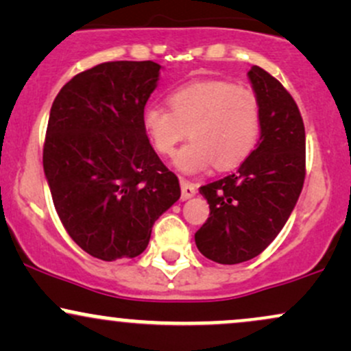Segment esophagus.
Returning <instances> with one entry per match:
<instances>
[{
    "label": "esophagus",
    "instance_id": "34e87169",
    "mask_svg": "<svg viewBox=\"0 0 351 351\" xmlns=\"http://www.w3.org/2000/svg\"><path fill=\"white\" fill-rule=\"evenodd\" d=\"M181 184V199H189L196 195V186L188 180H180Z\"/></svg>",
    "mask_w": 351,
    "mask_h": 351
}]
</instances>
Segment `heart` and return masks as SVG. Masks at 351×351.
<instances>
[{"label": "heart", "instance_id": "b5f03b06", "mask_svg": "<svg viewBox=\"0 0 351 351\" xmlns=\"http://www.w3.org/2000/svg\"><path fill=\"white\" fill-rule=\"evenodd\" d=\"M170 107L150 104L143 125L160 155L171 156L188 130L191 142L175 158L183 173L206 170L216 162L221 170L243 163L261 134V100L251 87L231 80L209 79L186 84L168 97Z\"/></svg>", "mask_w": 351, "mask_h": 351}]
</instances>
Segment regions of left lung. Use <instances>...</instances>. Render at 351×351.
<instances>
[{"instance_id":"left-lung-1","label":"left lung","mask_w":351,"mask_h":351,"mask_svg":"<svg viewBox=\"0 0 351 351\" xmlns=\"http://www.w3.org/2000/svg\"><path fill=\"white\" fill-rule=\"evenodd\" d=\"M261 100V138L237 171L199 188L209 217L195 234L217 264L259 256L295 208L305 180V128L295 100L269 72H247Z\"/></svg>"}]
</instances>
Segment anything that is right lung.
<instances>
[{"mask_svg":"<svg viewBox=\"0 0 351 351\" xmlns=\"http://www.w3.org/2000/svg\"><path fill=\"white\" fill-rule=\"evenodd\" d=\"M162 66L114 60L74 75L51 107L44 175L58 216L92 257L117 261L147 249L155 221L180 199V183L143 125Z\"/></svg>","mask_w":351,"mask_h":351,"instance_id":"right-lung-1","label":"right lung"}]
</instances>
